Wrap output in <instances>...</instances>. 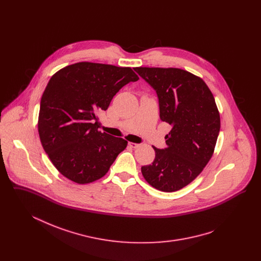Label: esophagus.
I'll return each instance as SVG.
<instances>
[{"instance_id":"obj_1","label":"esophagus","mask_w":261,"mask_h":261,"mask_svg":"<svg viewBox=\"0 0 261 261\" xmlns=\"http://www.w3.org/2000/svg\"><path fill=\"white\" fill-rule=\"evenodd\" d=\"M128 145H129V147H131L132 149H136L139 147V144H136V143H132V142H129L128 143Z\"/></svg>"}]
</instances>
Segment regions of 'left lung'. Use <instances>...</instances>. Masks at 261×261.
Segmentation results:
<instances>
[{
	"mask_svg": "<svg viewBox=\"0 0 261 261\" xmlns=\"http://www.w3.org/2000/svg\"><path fill=\"white\" fill-rule=\"evenodd\" d=\"M156 92L160 117L171 125L165 149L152 147L154 161L142 166L144 178L162 192L190 184L210 162L220 131V115L204 81L180 68L135 67Z\"/></svg>",
	"mask_w": 261,
	"mask_h": 261,
	"instance_id": "1",
	"label": "left lung"
}]
</instances>
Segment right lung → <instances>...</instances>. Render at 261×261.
Instances as JSON below:
<instances>
[{
    "instance_id": "1",
    "label": "right lung",
    "mask_w": 261,
    "mask_h": 261,
    "mask_svg": "<svg viewBox=\"0 0 261 261\" xmlns=\"http://www.w3.org/2000/svg\"><path fill=\"white\" fill-rule=\"evenodd\" d=\"M139 80L130 67L77 62L50 77L40 102L38 132L55 167L77 184L105 176L127 147L122 138L98 130L97 113L115 94Z\"/></svg>"
}]
</instances>
